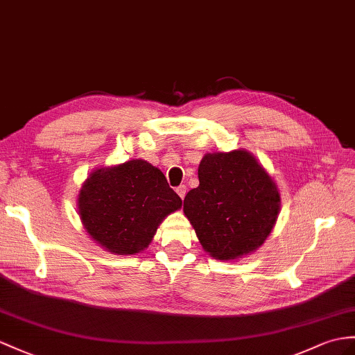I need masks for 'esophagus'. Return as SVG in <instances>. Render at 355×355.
I'll list each match as a JSON object with an SVG mask.
<instances>
[{
  "mask_svg": "<svg viewBox=\"0 0 355 355\" xmlns=\"http://www.w3.org/2000/svg\"><path fill=\"white\" fill-rule=\"evenodd\" d=\"M176 193H178V196L184 200V197H185V194H187V187H185V185L178 187V188H176Z\"/></svg>",
  "mask_w": 355,
  "mask_h": 355,
  "instance_id": "34e87169",
  "label": "esophagus"
}]
</instances>
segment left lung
Wrapping results in <instances>:
<instances>
[{
    "mask_svg": "<svg viewBox=\"0 0 355 355\" xmlns=\"http://www.w3.org/2000/svg\"><path fill=\"white\" fill-rule=\"evenodd\" d=\"M198 182L184 198V212L205 252L218 261L256 252L280 211L277 185L265 168L244 149L206 153Z\"/></svg>",
    "mask_w": 355,
    "mask_h": 355,
    "instance_id": "obj_1",
    "label": "left lung"
}]
</instances>
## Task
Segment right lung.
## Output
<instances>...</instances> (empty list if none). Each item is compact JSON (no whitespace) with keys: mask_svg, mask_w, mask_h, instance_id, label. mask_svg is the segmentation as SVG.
Instances as JSON below:
<instances>
[{"mask_svg":"<svg viewBox=\"0 0 355 355\" xmlns=\"http://www.w3.org/2000/svg\"><path fill=\"white\" fill-rule=\"evenodd\" d=\"M180 206L162 171L144 159L96 168L78 194L84 229L112 254L143 252L162 220Z\"/></svg>","mask_w":355,"mask_h":355,"instance_id":"obj_1","label":"right lung"}]
</instances>
